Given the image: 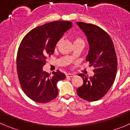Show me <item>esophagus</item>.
Wrapping results in <instances>:
<instances>
[{
	"instance_id": "34e87169",
	"label": "esophagus",
	"mask_w": 130,
	"mask_h": 130,
	"mask_svg": "<svg viewBox=\"0 0 130 130\" xmlns=\"http://www.w3.org/2000/svg\"><path fill=\"white\" fill-rule=\"evenodd\" d=\"M74 76V75L73 74H71V73H69V74H66V77H72Z\"/></svg>"
}]
</instances>
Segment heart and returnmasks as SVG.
Here are the masks:
<instances>
[{
  "label": "heart",
  "instance_id": "heart-1",
  "mask_svg": "<svg viewBox=\"0 0 130 130\" xmlns=\"http://www.w3.org/2000/svg\"><path fill=\"white\" fill-rule=\"evenodd\" d=\"M83 42V40L82 39V38H79V37H76V38H75V40H74V42ZM61 42V39H60L59 40V41H58V42H57V44H56V45L57 46H58L59 45V43H60V42Z\"/></svg>",
  "mask_w": 130,
  "mask_h": 130
}]
</instances>
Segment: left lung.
<instances>
[{"mask_svg": "<svg viewBox=\"0 0 130 130\" xmlns=\"http://www.w3.org/2000/svg\"><path fill=\"white\" fill-rule=\"evenodd\" d=\"M76 24L85 32L89 43L86 61L95 68L92 77L78 75L83 79V84L77 89V94L87 101H95L108 92L116 79L117 58L114 45L108 34L99 27L82 22Z\"/></svg>", "mask_w": 130, "mask_h": 130, "instance_id": "8db88e82", "label": "left lung"}]
</instances>
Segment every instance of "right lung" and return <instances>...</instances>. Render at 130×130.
Returning <instances> with one entry per match:
<instances>
[{
	"label": "right lung",
	"mask_w": 130,
	"mask_h": 130,
	"mask_svg": "<svg viewBox=\"0 0 130 130\" xmlns=\"http://www.w3.org/2000/svg\"><path fill=\"white\" fill-rule=\"evenodd\" d=\"M72 23L54 21L33 29L20 43L17 57V69L22 89L27 96L40 103L53 100L58 94L56 84L65 78L59 71L53 75L43 71L46 59L54 53L57 42Z\"/></svg>",
	"instance_id": "add662e5"
}]
</instances>
